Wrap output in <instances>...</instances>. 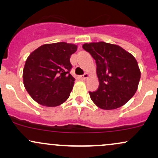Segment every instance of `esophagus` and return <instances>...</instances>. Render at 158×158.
<instances>
[{
	"mask_svg": "<svg viewBox=\"0 0 158 158\" xmlns=\"http://www.w3.org/2000/svg\"><path fill=\"white\" fill-rule=\"evenodd\" d=\"M88 76H89V75H88V73H85V74H83L82 76H81L80 78L82 79H87Z\"/></svg>",
	"mask_w": 158,
	"mask_h": 158,
	"instance_id": "34e87169",
	"label": "esophagus"
}]
</instances>
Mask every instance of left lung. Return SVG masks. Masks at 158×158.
Wrapping results in <instances>:
<instances>
[{
  "label": "left lung",
  "mask_w": 158,
  "mask_h": 158,
  "mask_svg": "<svg viewBox=\"0 0 158 158\" xmlns=\"http://www.w3.org/2000/svg\"><path fill=\"white\" fill-rule=\"evenodd\" d=\"M82 48L97 64L99 88L89 91L92 101L106 110L119 108L129 101L137 90L140 70L131 53L117 45L105 42L85 43Z\"/></svg>",
  "instance_id": "obj_1"
}]
</instances>
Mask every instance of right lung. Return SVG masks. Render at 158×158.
<instances>
[{
  "label": "right lung",
  "mask_w": 158,
  "mask_h": 158,
  "mask_svg": "<svg viewBox=\"0 0 158 158\" xmlns=\"http://www.w3.org/2000/svg\"><path fill=\"white\" fill-rule=\"evenodd\" d=\"M77 46L64 42L45 44L28 56L23 70V82L39 104L58 106L70 96L75 79L70 59Z\"/></svg>",
  "instance_id": "right-lung-1"
}]
</instances>
